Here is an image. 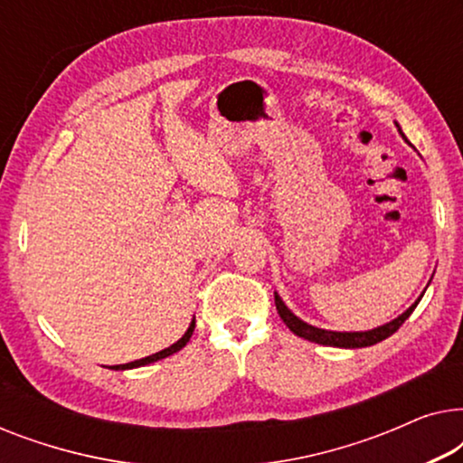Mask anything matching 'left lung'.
<instances>
[{"instance_id": "left-lung-1", "label": "left lung", "mask_w": 463, "mask_h": 463, "mask_svg": "<svg viewBox=\"0 0 463 463\" xmlns=\"http://www.w3.org/2000/svg\"><path fill=\"white\" fill-rule=\"evenodd\" d=\"M398 126V124H396ZM401 130V128H398ZM404 137V135H402ZM276 297V309L278 314H280V318L284 320V325H287L290 331H293L297 337H303L307 341H314V344H320V345H331V347H369V345H375L379 341L388 339L390 335H394L398 328L402 326V322L409 318L411 314H413V309L417 307V303L421 301L423 293L420 295V299H417L413 306H411L407 312H402L398 318H394L388 325L383 326H377V328H371V331H356V333H339V331H326V328H318V326H312L307 325V322H303L301 318H297V316L290 312V309L284 306V301L280 299V295L274 293Z\"/></svg>"}]
</instances>
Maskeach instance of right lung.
Wrapping results in <instances>:
<instances>
[{
  "mask_svg": "<svg viewBox=\"0 0 463 463\" xmlns=\"http://www.w3.org/2000/svg\"><path fill=\"white\" fill-rule=\"evenodd\" d=\"M194 328H195V320H192V325H189V328L185 331V335H183V337L176 341V344H173L170 347H166V350H162V352H156V354H151V356H147V358H141V360H135V363H128V364H116L113 366V369L116 371H126V369H137V366H145V364H151V363H156V360H162V358H166V356H170V354H175V352H179V350H183V347L187 345V341L192 339V335H194Z\"/></svg>",
  "mask_w": 463,
  "mask_h": 463,
  "instance_id": "obj_1",
  "label": "right lung"
}]
</instances>
